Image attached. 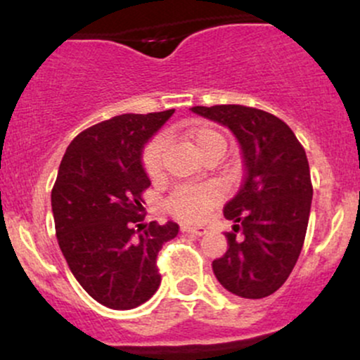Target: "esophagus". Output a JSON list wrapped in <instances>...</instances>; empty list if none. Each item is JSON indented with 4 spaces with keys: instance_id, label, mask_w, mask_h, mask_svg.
Segmentation results:
<instances>
[{
    "instance_id": "1",
    "label": "esophagus",
    "mask_w": 360,
    "mask_h": 360,
    "mask_svg": "<svg viewBox=\"0 0 360 360\" xmlns=\"http://www.w3.org/2000/svg\"><path fill=\"white\" fill-rule=\"evenodd\" d=\"M181 232H183V233H194V235H205L206 233V229H203V226L181 225Z\"/></svg>"
}]
</instances>
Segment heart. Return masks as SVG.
<instances>
[{"instance_id": "heart-1", "label": "heart", "mask_w": 360, "mask_h": 360, "mask_svg": "<svg viewBox=\"0 0 360 360\" xmlns=\"http://www.w3.org/2000/svg\"><path fill=\"white\" fill-rule=\"evenodd\" d=\"M183 137L201 159L212 152L223 154V150H225L223 135L208 125L189 128L184 131ZM166 146V140L162 137H154L143 148L142 164L150 179H157L162 174ZM218 200H220V193L214 186H179L167 198L166 208L169 213L181 218V220L198 223L203 220L210 210L218 203Z\"/></svg>"}]
</instances>
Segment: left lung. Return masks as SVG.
<instances>
[{"label": "left lung", "mask_w": 360, "mask_h": 360, "mask_svg": "<svg viewBox=\"0 0 360 360\" xmlns=\"http://www.w3.org/2000/svg\"><path fill=\"white\" fill-rule=\"evenodd\" d=\"M191 111L230 128L245 166L240 189L223 208L235 225L213 272L240 298H266L286 283L303 249L313 198L307 152L291 128L267 111L242 105Z\"/></svg>", "instance_id": "left-lung-1"}]
</instances>
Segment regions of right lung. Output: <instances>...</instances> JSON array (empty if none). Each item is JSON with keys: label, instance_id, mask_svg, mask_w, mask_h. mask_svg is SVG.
Listing matches in <instances>:
<instances>
[{"label": "right lung", "instance_id": "obj_1", "mask_svg": "<svg viewBox=\"0 0 360 360\" xmlns=\"http://www.w3.org/2000/svg\"><path fill=\"white\" fill-rule=\"evenodd\" d=\"M172 113L105 120L81 131L62 157L52 189L57 240L74 278L103 307L131 309L150 300L160 284L157 254L179 232L174 221L140 223L150 186L143 147Z\"/></svg>", "mask_w": 360, "mask_h": 360}]
</instances>
